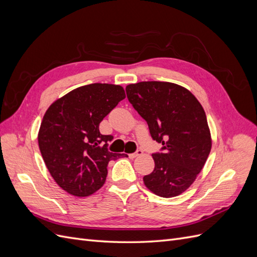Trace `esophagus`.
I'll return each instance as SVG.
<instances>
[{"label":"esophagus","instance_id":"obj_1","mask_svg":"<svg viewBox=\"0 0 257 257\" xmlns=\"http://www.w3.org/2000/svg\"><path fill=\"white\" fill-rule=\"evenodd\" d=\"M143 154V150H141V149H138L136 152H134V153H131V154H128V157L131 158V159H135V158H137L138 155H142Z\"/></svg>","mask_w":257,"mask_h":257}]
</instances>
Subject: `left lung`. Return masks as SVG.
I'll return each instance as SVG.
<instances>
[{"instance_id": "obj_1", "label": "left lung", "mask_w": 257, "mask_h": 257, "mask_svg": "<svg viewBox=\"0 0 257 257\" xmlns=\"http://www.w3.org/2000/svg\"><path fill=\"white\" fill-rule=\"evenodd\" d=\"M130 103L147 121L162 151L153 153L154 169L144 177L155 195L175 197L188 190L211 150V135L203 106L181 85L142 81L126 85Z\"/></svg>"}]
</instances>
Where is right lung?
Instances as JSON below:
<instances>
[{
  "instance_id": "add662e5",
  "label": "right lung",
  "mask_w": 257,
  "mask_h": 257,
  "mask_svg": "<svg viewBox=\"0 0 257 257\" xmlns=\"http://www.w3.org/2000/svg\"><path fill=\"white\" fill-rule=\"evenodd\" d=\"M124 98L121 85L91 83L58 98L46 111L38 146L54 181L67 193L91 195L105 183L108 163L127 157L108 151L113 137L99 133V123Z\"/></svg>"
}]
</instances>
